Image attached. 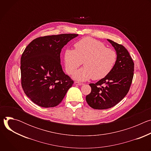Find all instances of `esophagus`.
Listing matches in <instances>:
<instances>
[{
	"label": "esophagus",
	"instance_id": "esophagus-1",
	"mask_svg": "<svg viewBox=\"0 0 151 151\" xmlns=\"http://www.w3.org/2000/svg\"><path fill=\"white\" fill-rule=\"evenodd\" d=\"M75 85H83V83H81L79 82H75Z\"/></svg>",
	"mask_w": 151,
	"mask_h": 151
}]
</instances>
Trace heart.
Segmentation results:
<instances>
[{
    "instance_id": "1",
    "label": "heart",
    "mask_w": 151,
    "mask_h": 151,
    "mask_svg": "<svg viewBox=\"0 0 151 151\" xmlns=\"http://www.w3.org/2000/svg\"><path fill=\"white\" fill-rule=\"evenodd\" d=\"M74 46L75 50L67 48L63 54L65 69L69 75L72 74L83 62V68L73 75L74 79L100 80L112 70L117 60L116 52L106 48L101 42L86 37L76 42Z\"/></svg>"
}]
</instances>
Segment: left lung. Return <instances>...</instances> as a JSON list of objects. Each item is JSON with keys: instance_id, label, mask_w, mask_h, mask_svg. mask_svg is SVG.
Here are the masks:
<instances>
[{"instance_id": "8db88e82", "label": "left lung", "mask_w": 151, "mask_h": 151, "mask_svg": "<svg viewBox=\"0 0 151 151\" xmlns=\"http://www.w3.org/2000/svg\"><path fill=\"white\" fill-rule=\"evenodd\" d=\"M114 48L117 60L111 73L96 83H90L91 93L86 96L88 105L95 109L111 108L128 93L134 75V63L127 49L107 39Z\"/></svg>"}]
</instances>
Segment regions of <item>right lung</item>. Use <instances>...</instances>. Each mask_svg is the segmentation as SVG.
Wrapping results in <instances>:
<instances>
[{
    "mask_svg": "<svg viewBox=\"0 0 151 151\" xmlns=\"http://www.w3.org/2000/svg\"><path fill=\"white\" fill-rule=\"evenodd\" d=\"M77 34L37 37L26 48L21 58V85L26 96L43 107L58 105L73 81L63 71L60 52Z\"/></svg>",
    "mask_w": 151,
    "mask_h": 151,
    "instance_id": "1",
    "label": "right lung"
}]
</instances>
